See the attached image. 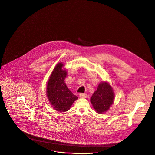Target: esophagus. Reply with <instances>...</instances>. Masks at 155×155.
<instances>
[{"label":"esophagus","instance_id":"obj_1","mask_svg":"<svg viewBox=\"0 0 155 155\" xmlns=\"http://www.w3.org/2000/svg\"><path fill=\"white\" fill-rule=\"evenodd\" d=\"M80 97L81 98H87V94H84V93H81L80 94Z\"/></svg>","mask_w":155,"mask_h":155}]
</instances>
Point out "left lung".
Returning <instances> with one entry per match:
<instances>
[{"label": "left lung", "mask_w": 155, "mask_h": 155, "mask_svg": "<svg viewBox=\"0 0 155 155\" xmlns=\"http://www.w3.org/2000/svg\"><path fill=\"white\" fill-rule=\"evenodd\" d=\"M114 98V94L111 85L107 82H101L91 97L90 101L95 111L101 114L108 110L113 103Z\"/></svg>", "instance_id": "left-lung-1"}]
</instances>
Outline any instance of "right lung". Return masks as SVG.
Here are the masks:
<instances>
[{"mask_svg": "<svg viewBox=\"0 0 155 155\" xmlns=\"http://www.w3.org/2000/svg\"><path fill=\"white\" fill-rule=\"evenodd\" d=\"M60 62L54 68L47 85V95L54 109L59 112H65L70 109L72 104L78 99L67 88L65 79L67 71Z\"/></svg>", "mask_w": 155, "mask_h": 155, "instance_id": "obj_1", "label": "right lung"}]
</instances>
